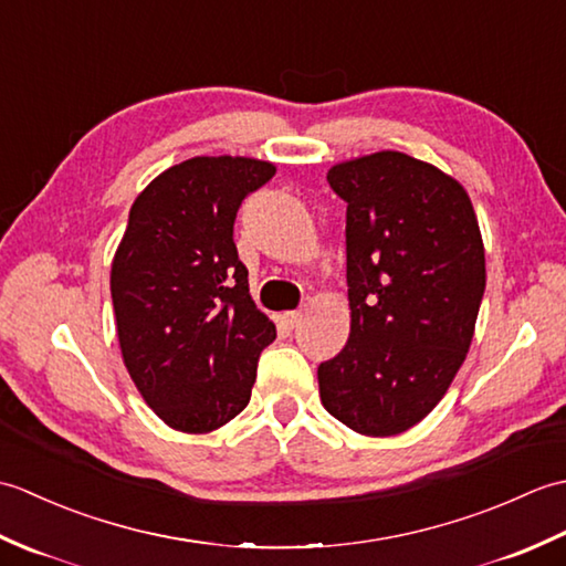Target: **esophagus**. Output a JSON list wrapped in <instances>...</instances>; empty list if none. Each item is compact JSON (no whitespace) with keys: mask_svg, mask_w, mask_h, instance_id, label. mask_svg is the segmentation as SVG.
Listing matches in <instances>:
<instances>
[{"mask_svg":"<svg viewBox=\"0 0 566 566\" xmlns=\"http://www.w3.org/2000/svg\"><path fill=\"white\" fill-rule=\"evenodd\" d=\"M276 321H280L282 328L292 331V328H296V323L302 321V314H298V311H284V314L276 316Z\"/></svg>","mask_w":566,"mask_h":566,"instance_id":"obj_1","label":"esophagus"}]
</instances>
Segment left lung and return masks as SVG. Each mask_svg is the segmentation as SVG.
Listing matches in <instances>:
<instances>
[{"label": "left lung", "mask_w": 566, "mask_h": 566, "mask_svg": "<svg viewBox=\"0 0 566 566\" xmlns=\"http://www.w3.org/2000/svg\"><path fill=\"white\" fill-rule=\"evenodd\" d=\"M347 203L350 338L318 365L326 411L363 436L423 420L462 367L486 268L467 191L438 167L384 150L335 165Z\"/></svg>", "instance_id": "left-lung-1"}]
</instances>
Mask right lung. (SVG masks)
Returning <instances> with one entry per match:
<instances>
[{
	"label": "right lung",
	"instance_id": "obj_1",
	"mask_svg": "<svg viewBox=\"0 0 566 566\" xmlns=\"http://www.w3.org/2000/svg\"><path fill=\"white\" fill-rule=\"evenodd\" d=\"M274 177L250 158H191L140 191L112 264L118 343L130 379L167 426L209 432L250 401L274 323L238 260L240 203Z\"/></svg>",
	"mask_w": 566,
	"mask_h": 566
}]
</instances>
